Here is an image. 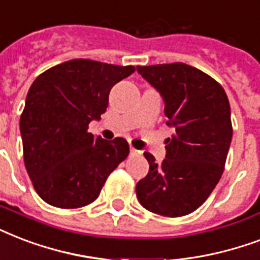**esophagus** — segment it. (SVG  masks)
Here are the masks:
<instances>
[{
	"instance_id": "1",
	"label": "esophagus",
	"mask_w": 260,
	"mask_h": 260,
	"mask_svg": "<svg viewBox=\"0 0 260 260\" xmlns=\"http://www.w3.org/2000/svg\"><path fill=\"white\" fill-rule=\"evenodd\" d=\"M130 154H132V156H141V154H142V152L132 146V148H130Z\"/></svg>"
}]
</instances>
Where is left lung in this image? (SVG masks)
Listing matches in <instances>:
<instances>
[{"label": "left lung", "mask_w": 260, "mask_h": 260, "mask_svg": "<svg viewBox=\"0 0 260 260\" xmlns=\"http://www.w3.org/2000/svg\"><path fill=\"white\" fill-rule=\"evenodd\" d=\"M137 70L161 93L167 124L175 127L161 164L144 153L149 172L137 183V197L149 212L186 216L209 198L224 172L233 134L228 96L220 82L182 62Z\"/></svg>", "instance_id": "1"}]
</instances>
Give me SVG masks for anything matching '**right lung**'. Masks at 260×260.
<instances>
[{
  "instance_id": "right-lung-1",
  "label": "right lung",
  "mask_w": 260,
  "mask_h": 260,
  "mask_svg": "<svg viewBox=\"0 0 260 260\" xmlns=\"http://www.w3.org/2000/svg\"><path fill=\"white\" fill-rule=\"evenodd\" d=\"M134 70L78 58L50 68L32 82L20 132L24 164L44 202L61 209L89 205L126 160L127 141L102 140L88 126L106 112L112 86Z\"/></svg>"
}]
</instances>
